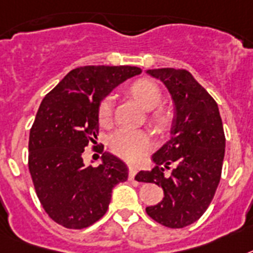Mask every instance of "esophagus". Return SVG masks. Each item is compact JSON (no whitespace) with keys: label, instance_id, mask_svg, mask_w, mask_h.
Wrapping results in <instances>:
<instances>
[{"label":"esophagus","instance_id":"1","mask_svg":"<svg viewBox=\"0 0 253 253\" xmlns=\"http://www.w3.org/2000/svg\"><path fill=\"white\" fill-rule=\"evenodd\" d=\"M135 174H137V167H134V166L129 167V176H128L129 181H133L135 177Z\"/></svg>","mask_w":253,"mask_h":253}]
</instances>
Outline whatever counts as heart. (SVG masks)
Listing matches in <instances>:
<instances>
[{
  "instance_id": "b5f03b06",
  "label": "heart",
  "mask_w": 253,
  "mask_h": 253,
  "mask_svg": "<svg viewBox=\"0 0 253 253\" xmlns=\"http://www.w3.org/2000/svg\"><path fill=\"white\" fill-rule=\"evenodd\" d=\"M126 93L145 110H149L147 120L156 131L164 133L172 125V112L163 106V93L156 83L149 79H138L126 86ZM114 104L111 99H103L98 106V123L103 128L112 124ZM152 147V135L149 130H126L120 129L115 131L110 139V149L116 155L129 162L139 159Z\"/></svg>"
}]
</instances>
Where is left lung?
Here are the masks:
<instances>
[{
	"label": "left lung",
	"instance_id": "left-lung-1",
	"mask_svg": "<svg viewBox=\"0 0 253 253\" xmlns=\"http://www.w3.org/2000/svg\"><path fill=\"white\" fill-rule=\"evenodd\" d=\"M147 74L169 90L174 119L170 139L152 155L155 167L135 178L164 191L160 203L146 208L147 214L164 226L181 229L199 220L213 199L225 156L224 126L216 101L189 71L158 68Z\"/></svg>",
	"mask_w": 253,
	"mask_h": 253
}]
</instances>
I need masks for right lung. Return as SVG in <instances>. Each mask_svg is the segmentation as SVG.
I'll return each instance as SVG.
<instances>
[{
  "label": "right lung",
  "mask_w": 253,
  "mask_h": 253,
  "mask_svg": "<svg viewBox=\"0 0 253 253\" xmlns=\"http://www.w3.org/2000/svg\"><path fill=\"white\" fill-rule=\"evenodd\" d=\"M139 74L141 68L130 66L79 67L40 104L29 131L28 168L40 203L56 224L84 229L97 222L107 212L114 186L128 178L125 163L110 152L98 167L85 166L83 152L97 143L102 99Z\"/></svg>",
  "instance_id": "right-lung-1"
}]
</instances>
